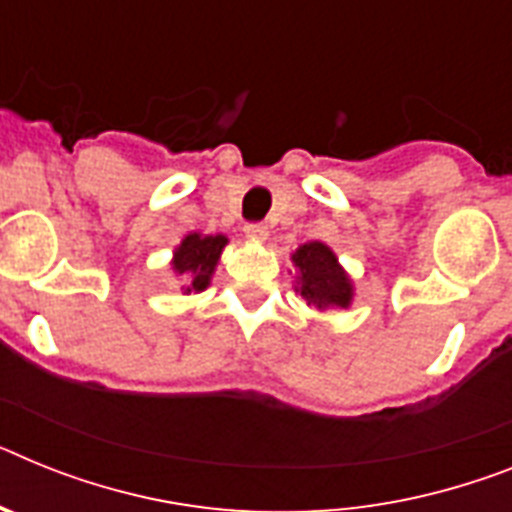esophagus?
<instances>
[{
  "label": "esophagus",
  "instance_id": "obj_1",
  "mask_svg": "<svg viewBox=\"0 0 512 512\" xmlns=\"http://www.w3.org/2000/svg\"><path fill=\"white\" fill-rule=\"evenodd\" d=\"M244 234H247L252 242H265V239H268V226H265V223H247V226H244Z\"/></svg>",
  "mask_w": 512,
  "mask_h": 512
}]
</instances>
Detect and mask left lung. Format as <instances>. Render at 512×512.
Returning <instances> with one entry per match:
<instances>
[{
    "label": "left lung",
    "mask_w": 512,
    "mask_h": 512,
    "mask_svg": "<svg viewBox=\"0 0 512 512\" xmlns=\"http://www.w3.org/2000/svg\"><path fill=\"white\" fill-rule=\"evenodd\" d=\"M291 263L296 268V286L309 307L320 309H349L354 302V281L346 273L338 255L325 242L299 244L291 252Z\"/></svg>",
    "instance_id": "8db88e82"
}]
</instances>
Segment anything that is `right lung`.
Segmentation results:
<instances>
[{"instance_id": "add662e5", "label": "right lung", "mask_w": 512, "mask_h": 512, "mask_svg": "<svg viewBox=\"0 0 512 512\" xmlns=\"http://www.w3.org/2000/svg\"><path fill=\"white\" fill-rule=\"evenodd\" d=\"M226 244H229L226 234L210 236L200 234V231H190L182 242L176 244L174 255H171V270L179 278H184V294H200V291L208 289Z\"/></svg>"}]
</instances>
